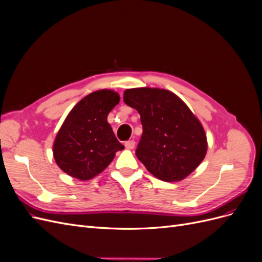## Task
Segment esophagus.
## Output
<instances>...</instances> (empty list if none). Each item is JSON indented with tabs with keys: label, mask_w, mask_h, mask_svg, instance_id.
I'll use <instances>...</instances> for the list:
<instances>
[{
	"label": "esophagus",
	"mask_w": 262,
	"mask_h": 262,
	"mask_svg": "<svg viewBox=\"0 0 262 262\" xmlns=\"http://www.w3.org/2000/svg\"><path fill=\"white\" fill-rule=\"evenodd\" d=\"M124 146L128 148V149H132V148H134V146H136V142H134L133 140H131V141H126L125 143H124Z\"/></svg>",
	"instance_id": "1"
}]
</instances>
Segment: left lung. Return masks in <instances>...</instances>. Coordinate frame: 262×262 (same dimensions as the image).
I'll list each match as a JSON object with an SVG mask.
<instances>
[{
	"mask_svg": "<svg viewBox=\"0 0 262 262\" xmlns=\"http://www.w3.org/2000/svg\"><path fill=\"white\" fill-rule=\"evenodd\" d=\"M123 100L141 116L143 133L137 157L163 181H180L204 160L207 134L189 107L167 90L138 87L125 90Z\"/></svg>",
	"mask_w": 262,
	"mask_h": 262,
	"instance_id": "8db88e82",
	"label": "left lung"
}]
</instances>
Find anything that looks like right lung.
Here are the masks:
<instances>
[{
  "label": "right lung",
  "mask_w": 262,
  "mask_h": 262,
  "mask_svg": "<svg viewBox=\"0 0 262 262\" xmlns=\"http://www.w3.org/2000/svg\"><path fill=\"white\" fill-rule=\"evenodd\" d=\"M119 100L117 92L99 90L81 99L67 116L53 142V157L69 176L93 179L124 148L107 121Z\"/></svg>",
  "instance_id": "add662e5"
}]
</instances>
